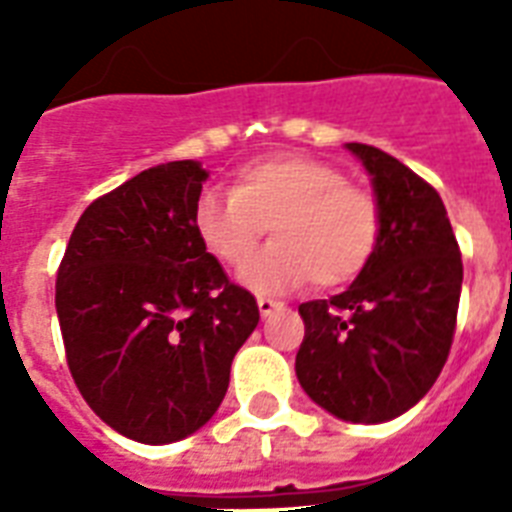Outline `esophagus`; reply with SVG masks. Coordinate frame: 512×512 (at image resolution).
<instances>
[{
    "label": "esophagus",
    "mask_w": 512,
    "mask_h": 512,
    "mask_svg": "<svg viewBox=\"0 0 512 512\" xmlns=\"http://www.w3.org/2000/svg\"><path fill=\"white\" fill-rule=\"evenodd\" d=\"M257 308H260V316H271L273 311H279L281 303H276V300H271V297L260 295L257 297Z\"/></svg>",
    "instance_id": "esophagus-1"
}]
</instances>
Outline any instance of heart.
Masks as SVG:
<instances>
[{"instance_id": "heart-1", "label": "heart", "mask_w": 512, "mask_h": 512, "mask_svg": "<svg viewBox=\"0 0 512 512\" xmlns=\"http://www.w3.org/2000/svg\"><path fill=\"white\" fill-rule=\"evenodd\" d=\"M271 224L274 244L253 258ZM193 231L217 263L241 268L257 292H281L313 281L319 289L348 284L380 244L382 209L372 191L308 156H268L244 164L233 191L201 193Z\"/></svg>"}]
</instances>
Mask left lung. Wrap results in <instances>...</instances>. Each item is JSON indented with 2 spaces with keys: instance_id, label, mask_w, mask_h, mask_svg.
I'll list each match as a JSON object with an SVG mask.
<instances>
[{
  "instance_id": "1",
  "label": "left lung",
  "mask_w": 512,
  "mask_h": 512,
  "mask_svg": "<svg viewBox=\"0 0 512 512\" xmlns=\"http://www.w3.org/2000/svg\"><path fill=\"white\" fill-rule=\"evenodd\" d=\"M372 175L380 244L342 295L300 305L295 372L308 396L348 422L393 420L444 369L457 329L462 255L438 191L406 164L348 143Z\"/></svg>"
}]
</instances>
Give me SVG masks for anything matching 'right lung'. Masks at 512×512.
Instances as JSON below:
<instances>
[{
	"label": "right lung",
	"instance_id": "1",
	"mask_svg": "<svg viewBox=\"0 0 512 512\" xmlns=\"http://www.w3.org/2000/svg\"><path fill=\"white\" fill-rule=\"evenodd\" d=\"M207 172L167 162L84 209L55 281L76 388L140 444H172L217 412L260 311L193 231Z\"/></svg>",
	"mask_w": 512,
	"mask_h": 512
}]
</instances>
